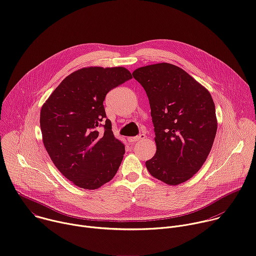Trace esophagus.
Masks as SVG:
<instances>
[{
    "mask_svg": "<svg viewBox=\"0 0 256 256\" xmlns=\"http://www.w3.org/2000/svg\"><path fill=\"white\" fill-rule=\"evenodd\" d=\"M146 134H138V136H132V138H128V140L130 142H138V140H146Z\"/></svg>",
    "mask_w": 256,
    "mask_h": 256,
    "instance_id": "obj_1",
    "label": "esophagus"
}]
</instances>
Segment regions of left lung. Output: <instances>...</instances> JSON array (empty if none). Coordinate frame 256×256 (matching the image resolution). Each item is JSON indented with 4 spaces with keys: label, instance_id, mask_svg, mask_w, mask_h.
<instances>
[{
    "label": "left lung",
    "instance_id": "left-lung-1",
    "mask_svg": "<svg viewBox=\"0 0 256 256\" xmlns=\"http://www.w3.org/2000/svg\"><path fill=\"white\" fill-rule=\"evenodd\" d=\"M151 107L157 151L146 161L152 176L170 186L192 178L206 160L216 132L210 92L186 70L161 62L136 68Z\"/></svg>",
    "mask_w": 256,
    "mask_h": 256
}]
</instances>
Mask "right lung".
Instances as JSON below:
<instances>
[{"instance_id":"right-lung-1","label":"right lung","mask_w":256,"mask_h":256,"mask_svg":"<svg viewBox=\"0 0 256 256\" xmlns=\"http://www.w3.org/2000/svg\"><path fill=\"white\" fill-rule=\"evenodd\" d=\"M132 78L122 66H90L66 77L44 104V147L60 172L77 186L96 190L116 174L126 152L112 132L103 101Z\"/></svg>"}]
</instances>
